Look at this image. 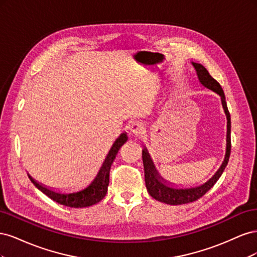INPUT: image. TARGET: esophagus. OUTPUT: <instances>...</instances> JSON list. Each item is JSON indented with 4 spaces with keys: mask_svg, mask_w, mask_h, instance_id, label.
Wrapping results in <instances>:
<instances>
[{
    "mask_svg": "<svg viewBox=\"0 0 257 257\" xmlns=\"http://www.w3.org/2000/svg\"><path fill=\"white\" fill-rule=\"evenodd\" d=\"M131 132H132V133H133L134 135H139V134H142L143 132H144V126H143V124H142V123H139V122H135V123H133V124H132V126H131Z\"/></svg>",
    "mask_w": 257,
    "mask_h": 257,
    "instance_id": "esophagus-1",
    "label": "esophagus"
}]
</instances>
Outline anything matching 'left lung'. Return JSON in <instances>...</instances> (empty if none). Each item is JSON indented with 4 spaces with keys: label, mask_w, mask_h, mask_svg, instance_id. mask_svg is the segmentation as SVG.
Listing matches in <instances>:
<instances>
[{
    "label": "left lung",
    "mask_w": 257,
    "mask_h": 257,
    "mask_svg": "<svg viewBox=\"0 0 257 257\" xmlns=\"http://www.w3.org/2000/svg\"><path fill=\"white\" fill-rule=\"evenodd\" d=\"M194 68L196 69L197 77L200 83L205 85L206 88L212 90L213 92L217 93L221 96L223 109L226 114L227 119V134H226V152H225V158L222 163L220 168L216 170V173L209 179V180L203 184L194 186V188H184V189H176L173 185H170L166 180L163 179L157 168H155L153 162L149 152L146 149V147L143 149V163H144V169H145V182L148 193L150 195L162 203H165L168 205H182V204H189L193 201L197 200L201 196L212 188L215 182L219 180V178L223 174L225 167H226L229 155H230V114L227 109L226 100H225V95L223 89L214 78H212L207 69L199 63H194L192 62Z\"/></svg>",
    "instance_id": "1"
}]
</instances>
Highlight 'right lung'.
Returning <instances> with one entry per match:
<instances>
[{
	"instance_id": "right-lung-1",
	"label": "right lung",
	"mask_w": 257,
	"mask_h": 257,
	"mask_svg": "<svg viewBox=\"0 0 257 257\" xmlns=\"http://www.w3.org/2000/svg\"><path fill=\"white\" fill-rule=\"evenodd\" d=\"M127 141L126 133H122L118 138L115 139L111 149L108 152L107 157L103 163L102 167L98 170L95 179L89 184L87 188L75 193H60L49 188H46L45 185L38 183L34 179L29 175L30 180L36 186V188L42 191L45 195H47L52 200L57 201L58 204L63 205L66 207L72 208H83L89 207L92 205L97 204L98 201L102 200L108 190V184H109V172L111 164L113 163L115 155L118 153L122 145Z\"/></svg>"
}]
</instances>
